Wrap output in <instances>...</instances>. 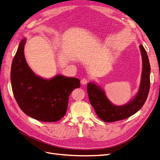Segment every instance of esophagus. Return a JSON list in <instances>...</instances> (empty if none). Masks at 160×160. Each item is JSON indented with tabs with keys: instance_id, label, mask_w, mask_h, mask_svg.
Masks as SVG:
<instances>
[{
	"instance_id": "esophagus-1",
	"label": "esophagus",
	"mask_w": 160,
	"mask_h": 160,
	"mask_svg": "<svg viewBox=\"0 0 160 160\" xmlns=\"http://www.w3.org/2000/svg\"><path fill=\"white\" fill-rule=\"evenodd\" d=\"M81 84H83V85H86L87 83H88V79L87 78H83L81 80Z\"/></svg>"
}]
</instances>
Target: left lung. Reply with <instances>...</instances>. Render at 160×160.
Masks as SVG:
<instances>
[{
  "label": "left lung",
  "instance_id": "1",
  "mask_svg": "<svg viewBox=\"0 0 160 160\" xmlns=\"http://www.w3.org/2000/svg\"><path fill=\"white\" fill-rule=\"evenodd\" d=\"M142 57V72L141 83L137 95L123 105H115L108 99L103 89L93 82L87 87L90 103L98 117L105 122H113L126 119L141 109L147 99L150 88V65L143 45L139 46Z\"/></svg>",
  "mask_w": 160,
  "mask_h": 160
}]
</instances>
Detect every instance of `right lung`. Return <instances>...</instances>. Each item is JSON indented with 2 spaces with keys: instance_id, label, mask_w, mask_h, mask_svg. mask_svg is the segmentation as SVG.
Wrapping results in <instances>:
<instances>
[{
  "instance_id": "right-lung-1",
  "label": "right lung",
  "mask_w": 160,
  "mask_h": 160,
  "mask_svg": "<svg viewBox=\"0 0 160 160\" xmlns=\"http://www.w3.org/2000/svg\"><path fill=\"white\" fill-rule=\"evenodd\" d=\"M27 38L19 43L12 60L11 81L13 94L21 109L41 122H55L65 115L71 92L80 88L75 77L57 75L45 79L35 74L26 61L24 47Z\"/></svg>"
}]
</instances>
